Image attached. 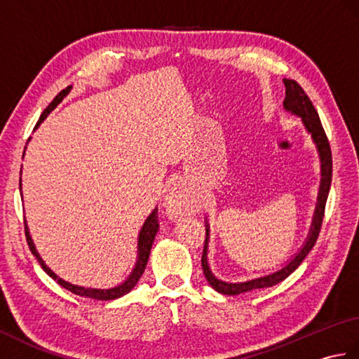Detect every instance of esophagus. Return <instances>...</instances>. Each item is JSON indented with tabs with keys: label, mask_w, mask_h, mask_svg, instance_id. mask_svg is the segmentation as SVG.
Wrapping results in <instances>:
<instances>
[{
	"label": "esophagus",
	"mask_w": 359,
	"mask_h": 359,
	"mask_svg": "<svg viewBox=\"0 0 359 359\" xmlns=\"http://www.w3.org/2000/svg\"><path fill=\"white\" fill-rule=\"evenodd\" d=\"M165 208L171 217H180L188 211L184 191L180 188H172L165 197Z\"/></svg>",
	"instance_id": "1"
}]
</instances>
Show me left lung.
<instances>
[{"label":"left lung","mask_w":359,"mask_h":359,"mask_svg":"<svg viewBox=\"0 0 359 359\" xmlns=\"http://www.w3.org/2000/svg\"><path fill=\"white\" fill-rule=\"evenodd\" d=\"M284 86H285V98H284V111L288 112L290 116H294L301 118V123L304 125L307 134L310 135L311 142H313L315 148L318 151L319 157V170H321V180H319V189H318V199L315 205L313 217H311V224L309 228L307 238L304 241L301 248L296 251V253L288 259V261L280 265L279 269L274 271L261 274V276L250 278L245 280H224L219 279L215 273H212L210 261H208V248H210V222L208 219L205 217V228H207V239H205L203 245V253H202V269L203 274L207 278L208 284L216 290L217 293L228 294V296H238L247 292H253V290L259 288H266L279 284V282L288 278L301 262L306 259V256L310 253V250L313 248L316 243L319 230H321L323 225V217H324V210H325V202L327 197H329L330 191V184H332V152H330V144L327 140L325 133L321 125V120H319L318 112L315 109L313 103L310 102L307 94L304 93V89L297 85L294 80H287L284 79Z\"/></svg>","instance_id":"left-lung-1"}]
</instances>
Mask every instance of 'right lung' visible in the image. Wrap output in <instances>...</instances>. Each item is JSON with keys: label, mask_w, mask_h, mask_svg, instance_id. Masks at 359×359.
I'll use <instances>...</instances> for the list:
<instances>
[{"label": "right lung", "mask_w": 359, "mask_h": 359, "mask_svg": "<svg viewBox=\"0 0 359 359\" xmlns=\"http://www.w3.org/2000/svg\"><path fill=\"white\" fill-rule=\"evenodd\" d=\"M72 90V86H67L66 89H63L62 93H60L55 98H53V102L46 108L41 114L40 120H38V123L35 126V129L40 126L43 121L46 120V117L49 116V114L57 108V106L62 103L63 98L69 94ZM30 140V139H29ZM20 191H21V180H20ZM22 196V193H21ZM26 226V238H27V243H29V248L32 251V255L36 257V261L40 262L41 269L49 274L52 279H55L60 285L63 288L69 290V292L83 296V297H90V299H97V301H112V299H117V297L125 296L126 293L131 292V290L137 285V282L142 278V274L147 269V264H148V259H149V253H151V247H152V242L156 239V234L158 231V219H157V207L149 212V216L144 219V222L140 228L139 231V238H137V257H135V264L133 266L131 273L128 274L125 278V280H121L120 284L114 285V287H108V288H94V287H83V285H77V284H72L69 280H65L63 278H60L55 271H52L46 262L43 261V257L40 256V253L36 251V247L34 243L32 236H30L29 231V226L27 222H25Z\"/></svg>", "instance_id": "1"}]
</instances>
